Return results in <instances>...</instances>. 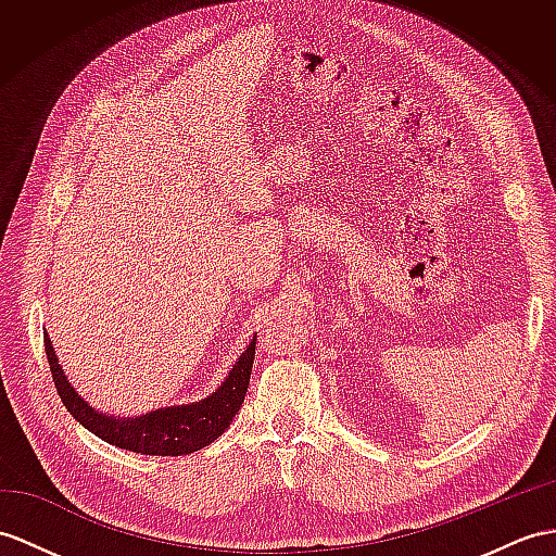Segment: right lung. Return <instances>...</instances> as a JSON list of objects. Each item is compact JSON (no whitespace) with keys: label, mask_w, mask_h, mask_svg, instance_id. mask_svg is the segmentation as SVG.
<instances>
[{"label":"right lung","mask_w":556,"mask_h":556,"mask_svg":"<svg viewBox=\"0 0 556 556\" xmlns=\"http://www.w3.org/2000/svg\"><path fill=\"white\" fill-rule=\"evenodd\" d=\"M254 344L256 334L248 342L245 351L240 358L231 365L226 380L216 387L210 396L181 403V405H167V408H157L143 415L134 417H119V415H105L77 394L75 387L67 380L56 351L45 334V349L49 358V368L53 384L59 389V396L79 425L97 434L101 441L115 445V448H125L141 455H188L200 448H205L212 441L219 439L228 425L233 422L242 401H245L252 363H254Z\"/></svg>","instance_id":"add662e5"}]
</instances>
